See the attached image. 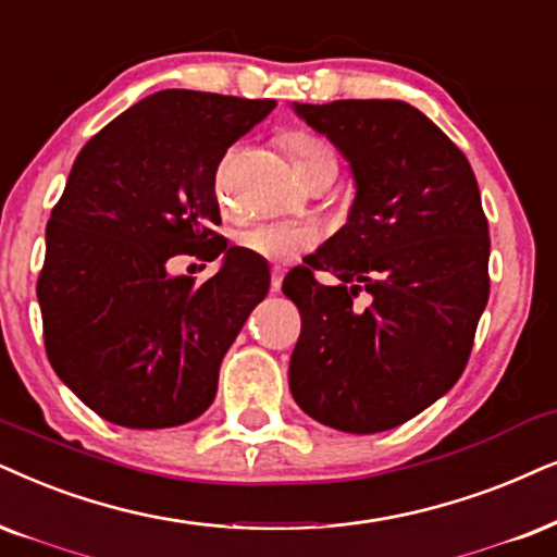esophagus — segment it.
Listing matches in <instances>:
<instances>
[{
    "mask_svg": "<svg viewBox=\"0 0 557 557\" xmlns=\"http://www.w3.org/2000/svg\"><path fill=\"white\" fill-rule=\"evenodd\" d=\"M283 277H285V270L283 267H272V293H277L280 287H283Z\"/></svg>",
    "mask_w": 557,
    "mask_h": 557,
    "instance_id": "1",
    "label": "esophagus"
}]
</instances>
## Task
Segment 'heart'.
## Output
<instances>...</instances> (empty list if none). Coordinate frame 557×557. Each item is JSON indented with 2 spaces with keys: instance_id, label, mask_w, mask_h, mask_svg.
<instances>
[{
  "instance_id": "obj_1",
  "label": "heart",
  "mask_w": 557,
  "mask_h": 557,
  "mask_svg": "<svg viewBox=\"0 0 557 557\" xmlns=\"http://www.w3.org/2000/svg\"><path fill=\"white\" fill-rule=\"evenodd\" d=\"M280 144L306 182L323 169H336V153L331 144L311 131H287ZM315 238H319V231L308 223H257V226L238 231L236 246L264 262H290L311 249Z\"/></svg>"
}]
</instances>
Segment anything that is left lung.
Segmentation results:
<instances>
[{"instance_id": "obj_1", "label": "left lung", "mask_w": 557, "mask_h": 557, "mask_svg": "<svg viewBox=\"0 0 557 557\" xmlns=\"http://www.w3.org/2000/svg\"><path fill=\"white\" fill-rule=\"evenodd\" d=\"M349 161V221L283 293L300 311L290 393L321 424L393 429L457 383L488 302V221L466 153L400 100L295 104ZM329 271L339 286H321ZM368 292V307L356 295Z\"/></svg>"}]
</instances>
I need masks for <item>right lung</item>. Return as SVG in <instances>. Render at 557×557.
I'll list each match as a JSON object with an SVG mask.
<instances>
[{
  "label": "right lung",
  "instance_id": "obj_1",
  "mask_svg": "<svg viewBox=\"0 0 557 557\" xmlns=\"http://www.w3.org/2000/svg\"><path fill=\"white\" fill-rule=\"evenodd\" d=\"M274 100L164 89L91 136L46 228L38 277L46 355L102 419L187 424L213 404L218 370L270 290V270L215 234V172ZM177 253L224 264L200 286Z\"/></svg>",
  "mask_w": 557,
  "mask_h": 557
}]
</instances>
